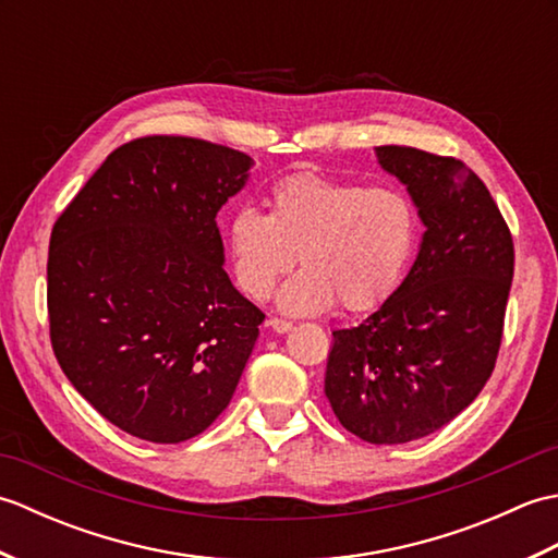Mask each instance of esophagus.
I'll return each instance as SVG.
<instances>
[{
	"label": "esophagus",
	"instance_id": "obj_1",
	"mask_svg": "<svg viewBox=\"0 0 558 558\" xmlns=\"http://www.w3.org/2000/svg\"><path fill=\"white\" fill-rule=\"evenodd\" d=\"M268 326L276 330V333H288V330L292 328V324L286 322V318H268Z\"/></svg>",
	"mask_w": 558,
	"mask_h": 558
}]
</instances>
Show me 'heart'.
<instances>
[{
  "instance_id": "obj_1",
  "label": "heart",
  "mask_w": 558,
  "mask_h": 558,
  "mask_svg": "<svg viewBox=\"0 0 558 558\" xmlns=\"http://www.w3.org/2000/svg\"><path fill=\"white\" fill-rule=\"evenodd\" d=\"M272 213L254 204L232 210L228 252L236 286L266 298L278 276L298 260L300 272L278 292L288 314H316L340 300L345 310H369L396 288L414 252L420 213L396 184L300 172L272 186Z\"/></svg>"
}]
</instances>
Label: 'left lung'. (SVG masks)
Masks as SVG:
<instances>
[{
    "label": "left lung",
    "mask_w": 558,
    "mask_h": 558,
    "mask_svg": "<svg viewBox=\"0 0 558 558\" xmlns=\"http://www.w3.org/2000/svg\"><path fill=\"white\" fill-rule=\"evenodd\" d=\"M424 234L400 288L360 326L333 330L326 398L348 432L408 444L456 420L494 372L513 280V236L465 162L378 146Z\"/></svg>",
    "instance_id": "8db88e82"
}]
</instances>
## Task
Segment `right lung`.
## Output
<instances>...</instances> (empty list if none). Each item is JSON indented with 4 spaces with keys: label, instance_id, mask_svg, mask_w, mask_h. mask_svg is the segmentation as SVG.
<instances>
[{
    "label": "right lung",
    "instance_id": "right-lung-1",
    "mask_svg": "<svg viewBox=\"0 0 558 558\" xmlns=\"http://www.w3.org/2000/svg\"><path fill=\"white\" fill-rule=\"evenodd\" d=\"M254 160L189 136L112 150L57 218L47 256L54 357L78 393L153 444L230 405L264 312L228 272L216 216Z\"/></svg>",
    "mask_w": 558,
    "mask_h": 558
}]
</instances>
